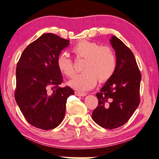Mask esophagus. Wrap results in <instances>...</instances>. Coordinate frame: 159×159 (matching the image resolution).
<instances>
[{
    "label": "esophagus",
    "instance_id": "esophagus-1",
    "mask_svg": "<svg viewBox=\"0 0 159 159\" xmlns=\"http://www.w3.org/2000/svg\"><path fill=\"white\" fill-rule=\"evenodd\" d=\"M75 94L77 96H85V95H86L85 93L80 92V91H75Z\"/></svg>",
    "mask_w": 159,
    "mask_h": 159
}]
</instances>
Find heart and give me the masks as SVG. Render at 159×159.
Segmentation results:
<instances>
[{
    "instance_id": "obj_1",
    "label": "heart",
    "mask_w": 159,
    "mask_h": 159,
    "mask_svg": "<svg viewBox=\"0 0 159 159\" xmlns=\"http://www.w3.org/2000/svg\"><path fill=\"white\" fill-rule=\"evenodd\" d=\"M71 51L77 58L85 59L81 73L68 82L71 88L77 91H88L100 82H105L114 73L116 68V58L114 52L109 46L86 40L77 42ZM57 66L61 74L72 77L75 74L73 63L67 54L61 53L56 61Z\"/></svg>"
}]
</instances>
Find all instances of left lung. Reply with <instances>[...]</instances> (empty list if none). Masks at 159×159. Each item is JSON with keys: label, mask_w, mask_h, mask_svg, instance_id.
Wrapping results in <instances>:
<instances>
[{"label": "left lung", "mask_w": 159, "mask_h": 159, "mask_svg": "<svg viewBox=\"0 0 159 159\" xmlns=\"http://www.w3.org/2000/svg\"><path fill=\"white\" fill-rule=\"evenodd\" d=\"M110 42L116 51V68L96 93L98 105L92 118L100 127L113 129L126 123L139 107L141 74L135 57L126 45L115 36Z\"/></svg>", "instance_id": "obj_1"}]
</instances>
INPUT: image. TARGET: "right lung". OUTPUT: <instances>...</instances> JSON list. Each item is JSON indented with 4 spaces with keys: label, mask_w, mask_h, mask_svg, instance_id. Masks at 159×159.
I'll use <instances>...</instances> for the list:
<instances>
[{
    "label": "right lung",
    "mask_w": 159,
    "mask_h": 159,
    "mask_svg": "<svg viewBox=\"0 0 159 159\" xmlns=\"http://www.w3.org/2000/svg\"><path fill=\"white\" fill-rule=\"evenodd\" d=\"M69 42L46 33L27 46L17 63L15 100L26 120L35 127L50 130L60 125L67 98L74 95L69 86H59L63 78L56 64Z\"/></svg>",
    "instance_id": "right-lung-1"
}]
</instances>
